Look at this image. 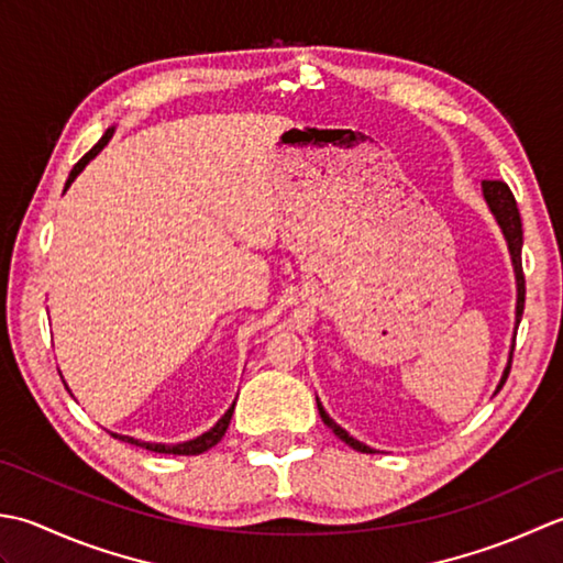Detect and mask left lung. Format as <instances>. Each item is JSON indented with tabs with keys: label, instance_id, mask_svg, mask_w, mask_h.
Instances as JSON below:
<instances>
[{
	"label": "left lung",
	"instance_id": "8db88e82",
	"mask_svg": "<svg viewBox=\"0 0 563 563\" xmlns=\"http://www.w3.org/2000/svg\"><path fill=\"white\" fill-rule=\"evenodd\" d=\"M481 187H484V197H486V201L490 206L493 216H496L498 225L503 228V235H506V240H508V247H510V255H512V265H515V279H518V323H520L522 311H525V274H522V221H520L518 201H515L510 187L506 185V181H500V179H484V181H481ZM512 350H515V342H512ZM510 366H512V352H510V362L506 366V372H503L498 391L503 388V384H506V378L510 374ZM318 412H320V418H323L325 426L332 432H335L342 442L350 444L352 450L366 452V454L374 452L366 444L350 438V434L342 430L338 422L332 420L328 412L323 410V406H320V400H318Z\"/></svg>",
	"mask_w": 563,
	"mask_h": 563
}]
</instances>
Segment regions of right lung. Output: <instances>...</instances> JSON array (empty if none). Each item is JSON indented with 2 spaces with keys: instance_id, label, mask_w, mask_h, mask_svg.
<instances>
[{
  "instance_id": "right-lung-1",
  "label": "right lung",
  "mask_w": 563,
  "mask_h": 563,
  "mask_svg": "<svg viewBox=\"0 0 563 563\" xmlns=\"http://www.w3.org/2000/svg\"><path fill=\"white\" fill-rule=\"evenodd\" d=\"M111 133H113V129H109L104 135H101V141L91 147V151L79 159V163L73 167V172H70V177H67V185H65V189L73 185V179L79 175V172L85 169V165L89 163L91 157H95L101 147H104L107 143H109V137H111ZM233 410H235V404L228 408V412L225 416L216 422V426L209 430V432H203L201 438H197V440H189V442H181V444H155V442H137V440H133V438H125V434H113V438L117 440H123V442H131V444H137V446H143V450H151V452H157V454H201V452H206V450H211L213 444H218L221 442V438L225 434V430H228V426H231V418H233Z\"/></svg>"
}]
</instances>
